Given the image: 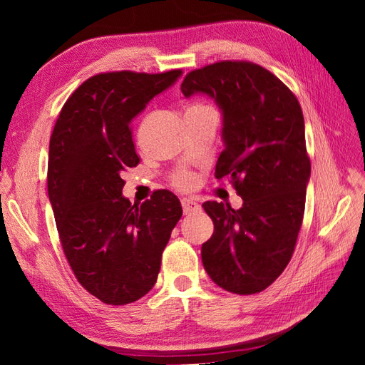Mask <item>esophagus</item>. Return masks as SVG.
Returning <instances> with one entry per match:
<instances>
[{
  "label": "esophagus",
  "mask_w": 365,
  "mask_h": 365,
  "mask_svg": "<svg viewBox=\"0 0 365 365\" xmlns=\"http://www.w3.org/2000/svg\"><path fill=\"white\" fill-rule=\"evenodd\" d=\"M181 205H182L184 215H192V213L197 212V210L201 208V205L197 204L196 201H193L192 197H184V200H181Z\"/></svg>",
  "instance_id": "esophagus-1"
}]
</instances>
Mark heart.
I'll return each mask as SVG.
<instances>
[{
  "mask_svg": "<svg viewBox=\"0 0 365 365\" xmlns=\"http://www.w3.org/2000/svg\"><path fill=\"white\" fill-rule=\"evenodd\" d=\"M190 109H210V108H207L204 105H195ZM176 184H178L180 187H190L193 184V176L190 173H180L178 176H176Z\"/></svg>",
  "mask_w": 365,
  "mask_h": 365,
  "instance_id": "heart-1",
  "label": "heart"
}]
</instances>
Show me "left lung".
<instances>
[{
	"instance_id": "1",
	"label": "left lung",
	"mask_w": 365,
	"mask_h": 365,
	"mask_svg": "<svg viewBox=\"0 0 365 365\" xmlns=\"http://www.w3.org/2000/svg\"><path fill=\"white\" fill-rule=\"evenodd\" d=\"M185 97L213 98L222 114L224 150L215 176L228 178L244 200L202 204L215 224L201 248L204 268L233 294H256L288 267L300 231L311 161L300 103L260 65L224 61L184 77Z\"/></svg>"
}]
</instances>
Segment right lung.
Returning a JSON list of instances; mask_svg holds the SVG:
<instances>
[{
    "mask_svg": "<svg viewBox=\"0 0 365 365\" xmlns=\"http://www.w3.org/2000/svg\"><path fill=\"white\" fill-rule=\"evenodd\" d=\"M181 74L93 76L68 97L53 129L47 184L61 244L76 279L106 304L137 302L153 288L182 216L169 190L134 205L121 195L125 170L140 161L132 120Z\"/></svg>",
    "mask_w": 365,
    "mask_h": 365,
    "instance_id": "add662e5",
    "label": "right lung"
}]
</instances>
